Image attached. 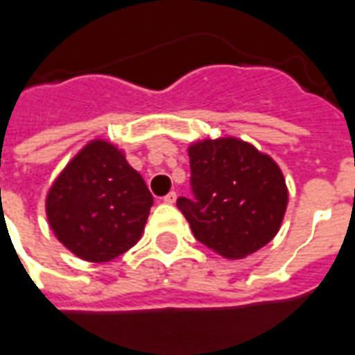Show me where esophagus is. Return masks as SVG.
<instances>
[{"mask_svg":"<svg viewBox=\"0 0 355 355\" xmlns=\"http://www.w3.org/2000/svg\"><path fill=\"white\" fill-rule=\"evenodd\" d=\"M175 200H178V194H175L174 191L168 192V194H166V196L163 198V202L164 203H170V205H172V203H175Z\"/></svg>","mask_w":355,"mask_h":355,"instance_id":"34e87169","label":"esophagus"}]
</instances>
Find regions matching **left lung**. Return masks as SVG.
<instances>
[{
    "mask_svg": "<svg viewBox=\"0 0 355 355\" xmlns=\"http://www.w3.org/2000/svg\"><path fill=\"white\" fill-rule=\"evenodd\" d=\"M189 159L192 196L178 198V209L194 237L227 259L270 243L289 198L279 166L239 139L196 142Z\"/></svg>",
    "mask_w": 355,
    "mask_h": 355,
    "instance_id": "1",
    "label": "left lung"
}]
</instances>
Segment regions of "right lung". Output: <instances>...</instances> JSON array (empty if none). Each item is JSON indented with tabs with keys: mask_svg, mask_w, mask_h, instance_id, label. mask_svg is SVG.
<instances>
[{
	"mask_svg": "<svg viewBox=\"0 0 355 355\" xmlns=\"http://www.w3.org/2000/svg\"><path fill=\"white\" fill-rule=\"evenodd\" d=\"M152 205L142 175L105 140L87 144L46 198L48 222L57 239L92 263L111 261L135 246Z\"/></svg>",
	"mask_w": 355,
	"mask_h": 355,
	"instance_id": "obj_1",
	"label": "right lung"
}]
</instances>
